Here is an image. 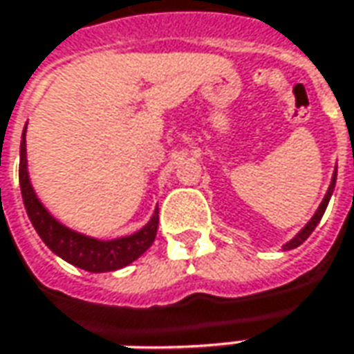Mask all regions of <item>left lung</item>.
Returning <instances> with one entry per match:
<instances>
[{"mask_svg": "<svg viewBox=\"0 0 354 354\" xmlns=\"http://www.w3.org/2000/svg\"><path fill=\"white\" fill-rule=\"evenodd\" d=\"M335 181H337V167H335V173H333V179H331V185H329V189H327V194L324 196V201H322V205H319V208H317V212H315L314 216H312V220L306 224L304 227H302V232L296 236V238H292L286 245H284V249H294L298 248V245H302L306 239L310 238V234L314 232L315 226L319 224V220H322V216H324V212H326L327 205H329V198H331V194H333V189H335Z\"/></svg>", "mask_w": 354, "mask_h": 354, "instance_id": "1", "label": "left lung"}]
</instances>
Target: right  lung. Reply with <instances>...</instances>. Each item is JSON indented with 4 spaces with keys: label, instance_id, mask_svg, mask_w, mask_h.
<instances>
[{
    "label": "right lung",
    "instance_id": "obj_1",
    "mask_svg": "<svg viewBox=\"0 0 354 354\" xmlns=\"http://www.w3.org/2000/svg\"><path fill=\"white\" fill-rule=\"evenodd\" d=\"M27 130V127H25ZM25 130H23V140H21V161H19V183H21V193H23V203L27 208V214L37 230L40 239L48 245L56 255L62 259L80 267L83 271L89 272H105L116 271L136 261L153 243L156 234H158V224L160 216L158 208L151 216L146 226L140 232L127 236V238L111 239V241H101L77 234L70 227L62 226L56 218H52L50 212L40 205L37 194L30 187L27 173V144H25Z\"/></svg>",
    "mask_w": 354,
    "mask_h": 354
}]
</instances>
